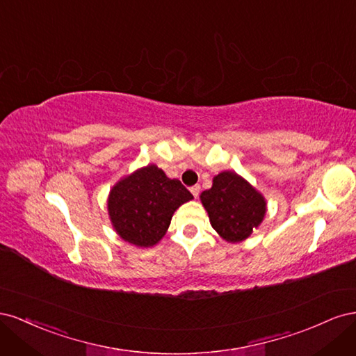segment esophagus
I'll return each instance as SVG.
<instances>
[{"mask_svg": "<svg viewBox=\"0 0 356 356\" xmlns=\"http://www.w3.org/2000/svg\"><path fill=\"white\" fill-rule=\"evenodd\" d=\"M190 191H191V195L197 199L199 193H200V186H193V187L190 188Z\"/></svg>", "mask_w": 356, "mask_h": 356, "instance_id": "obj_1", "label": "esophagus"}]
</instances>
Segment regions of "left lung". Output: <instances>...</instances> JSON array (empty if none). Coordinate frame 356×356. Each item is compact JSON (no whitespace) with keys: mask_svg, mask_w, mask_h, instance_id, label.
Instances as JSON below:
<instances>
[{"mask_svg":"<svg viewBox=\"0 0 356 356\" xmlns=\"http://www.w3.org/2000/svg\"><path fill=\"white\" fill-rule=\"evenodd\" d=\"M211 225L227 242H242L261 224L266 200L250 182L225 170L213 177L212 187L200 195Z\"/></svg>","mask_w":356,"mask_h":356,"instance_id":"8db88e82","label":"left lung"}]
</instances>
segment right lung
Here are the masks:
<instances>
[{"instance_id": "1", "label": "right lung", "mask_w": 356, "mask_h": 356, "mask_svg": "<svg viewBox=\"0 0 356 356\" xmlns=\"http://www.w3.org/2000/svg\"><path fill=\"white\" fill-rule=\"evenodd\" d=\"M193 199L178 179H170L156 165L120 179L108 196L113 227L129 243L148 248L163 238L174 212Z\"/></svg>"}]
</instances>
